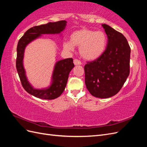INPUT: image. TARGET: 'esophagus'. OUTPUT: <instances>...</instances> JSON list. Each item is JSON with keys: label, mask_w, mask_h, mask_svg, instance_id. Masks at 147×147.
I'll return each mask as SVG.
<instances>
[{"label": "esophagus", "mask_w": 147, "mask_h": 147, "mask_svg": "<svg viewBox=\"0 0 147 147\" xmlns=\"http://www.w3.org/2000/svg\"><path fill=\"white\" fill-rule=\"evenodd\" d=\"M74 63L75 65H81L82 62L77 59H75L74 60Z\"/></svg>", "instance_id": "34e87169"}]
</instances>
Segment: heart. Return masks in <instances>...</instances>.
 I'll list each match as a JSON object with an SVG mask.
<instances>
[{
	"mask_svg": "<svg viewBox=\"0 0 147 147\" xmlns=\"http://www.w3.org/2000/svg\"><path fill=\"white\" fill-rule=\"evenodd\" d=\"M107 44V37L103 31L82 29L71 34L70 40L65 41L63 47L69 51H74V46L78 47L80 54L83 59L92 61L103 54Z\"/></svg>",
	"mask_w": 147,
	"mask_h": 147,
	"instance_id": "b5f03b06",
	"label": "heart"
}]
</instances>
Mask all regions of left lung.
Returning a JSON list of instances; mask_svg holds the SVG:
<instances>
[{
	"label": "left lung",
	"instance_id": "obj_1",
	"mask_svg": "<svg viewBox=\"0 0 147 147\" xmlns=\"http://www.w3.org/2000/svg\"><path fill=\"white\" fill-rule=\"evenodd\" d=\"M102 26L107 35V47L99 57L84 65L85 84L93 96L109 98L120 91L129 75L131 48L121 33Z\"/></svg>",
	"mask_w": 147,
	"mask_h": 147
}]
</instances>
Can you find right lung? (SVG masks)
I'll use <instances>...</instances> for the list:
<instances>
[{
	"instance_id": "obj_1",
	"label": "right lung",
	"mask_w": 147,
	"mask_h": 147,
	"mask_svg": "<svg viewBox=\"0 0 147 147\" xmlns=\"http://www.w3.org/2000/svg\"><path fill=\"white\" fill-rule=\"evenodd\" d=\"M66 23L65 21L62 20L34 26L26 31L18 43L16 67L21 84L30 94L38 98L51 100L61 95L66 86L69 74L74 67L73 59L67 58L57 62L53 71L51 86L43 90H37L30 85L26 77L23 64L25 47L30 42L40 36L41 34H59L64 29Z\"/></svg>"
}]
</instances>
